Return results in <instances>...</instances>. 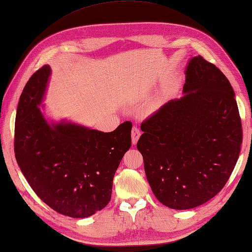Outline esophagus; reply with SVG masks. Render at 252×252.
Wrapping results in <instances>:
<instances>
[{
  "label": "esophagus",
  "instance_id": "1",
  "mask_svg": "<svg viewBox=\"0 0 252 252\" xmlns=\"http://www.w3.org/2000/svg\"><path fill=\"white\" fill-rule=\"evenodd\" d=\"M131 135H132V144L135 145V144L137 143V140H138L139 136H140V130H139V127L133 126Z\"/></svg>",
  "mask_w": 252,
  "mask_h": 252
}]
</instances>
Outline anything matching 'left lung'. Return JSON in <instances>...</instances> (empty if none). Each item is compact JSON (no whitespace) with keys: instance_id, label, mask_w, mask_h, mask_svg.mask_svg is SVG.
I'll use <instances>...</instances> for the list:
<instances>
[{"instance_id":"1","label":"left lung","mask_w":252,"mask_h":252,"mask_svg":"<svg viewBox=\"0 0 252 252\" xmlns=\"http://www.w3.org/2000/svg\"><path fill=\"white\" fill-rule=\"evenodd\" d=\"M184 93L143 122L137 142L154 194L178 210L200 206L218 194L243 142L234 90L215 64L201 56L192 58Z\"/></svg>"}]
</instances>
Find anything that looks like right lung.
Returning <instances> with one entry per match:
<instances>
[{
    "label": "right lung",
    "instance_id": "right-lung-1",
    "mask_svg": "<svg viewBox=\"0 0 252 252\" xmlns=\"http://www.w3.org/2000/svg\"><path fill=\"white\" fill-rule=\"evenodd\" d=\"M50 75L35 72L19 98L15 124V157L29 185L50 208L86 218L107 205L113 179L131 147L132 124L104 133L71 122L48 125L37 107Z\"/></svg>",
    "mask_w": 252,
    "mask_h": 252
}]
</instances>
